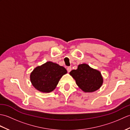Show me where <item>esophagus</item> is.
Segmentation results:
<instances>
[{"label":"esophagus","instance_id":"34e87169","mask_svg":"<svg viewBox=\"0 0 130 130\" xmlns=\"http://www.w3.org/2000/svg\"><path fill=\"white\" fill-rule=\"evenodd\" d=\"M71 70V67H68V68H67V71H68V73L70 72Z\"/></svg>","mask_w":130,"mask_h":130}]
</instances>
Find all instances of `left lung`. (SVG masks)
I'll list each match as a JSON object with an SVG mask.
<instances>
[{"label":"left lung","instance_id":"1","mask_svg":"<svg viewBox=\"0 0 130 130\" xmlns=\"http://www.w3.org/2000/svg\"><path fill=\"white\" fill-rule=\"evenodd\" d=\"M69 74L75 79L80 89L84 92H95L103 84V78L100 71L87 63L79 65L76 70H71Z\"/></svg>","mask_w":130,"mask_h":130}]
</instances>
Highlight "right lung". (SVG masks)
<instances>
[{"instance_id": "right-lung-1", "label": "right lung", "mask_w": 130, "mask_h": 130, "mask_svg": "<svg viewBox=\"0 0 130 130\" xmlns=\"http://www.w3.org/2000/svg\"><path fill=\"white\" fill-rule=\"evenodd\" d=\"M67 73V70L64 67L47 61L34 69L30 74V80L37 90L50 93L56 88L60 79Z\"/></svg>"}]
</instances>
